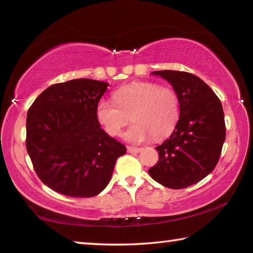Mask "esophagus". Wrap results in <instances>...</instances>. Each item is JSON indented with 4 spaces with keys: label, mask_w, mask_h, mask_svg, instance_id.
Listing matches in <instances>:
<instances>
[{
    "label": "esophagus",
    "mask_w": 253,
    "mask_h": 253,
    "mask_svg": "<svg viewBox=\"0 0 253 253\" xmlns=\"http://www.w3.org/2000/svg\"><path fill=\"white\" fill-rule=\"evenodd\" d=\"M140 151H142V148H139V147L127 146V152H128V153H132V154H135V153H139Z\"/></svg>",
    "instance_id": "esophagus-1"
}]
</instances>
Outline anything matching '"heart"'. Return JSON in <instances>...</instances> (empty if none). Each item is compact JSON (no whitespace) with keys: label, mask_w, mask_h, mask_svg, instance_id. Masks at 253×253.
<instances>
[{"label":"heart","mask_w":253,"mask_h":253,"mask_svg":"<svg viewBox=\"0 0 253 253\" xmlns=\"http://www.w3.org/2000/svg\"><path fill=\"white\" fill-rule=\"evenodd\" d=\"M96 117L107 134L118 136L132 119L125 137L131 143L160 140L174 130L179 118L177 93L151 81H135L114 92V100L101 99Z\"/></svg>","instance_id":"obj_1"}]
</instances>
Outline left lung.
Wrapping results in <instances>:
<instances>
[{
  "mask_svg": "<svg viewBox=\"0 0 253 253\" xmlns=\"http://www.w3.org/2000/svg\"><path fill=\"white\" fill-rule=\"evenodd\" d=\"M173 85L179 99L175 129L156 149L158 162L148 169L166 187L184 188L212 172L225 140L224 113L219 98L202 79L185 71H153Z\"/></svg>",
  "mask_w": 253,
  "mask_h": 253,
  "instance_id": "1",
  "label": "left lung"
}]
</instances>
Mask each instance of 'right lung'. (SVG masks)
Listing matches in <instances>:
<instances>
[{
  "label": "right lung",
  "mask_w": 253,
  "mask_h": 253,
  "mask_svg": "<svg viewBox=\"0 0 253 253\" xmlns=\"http://www.w3.org/2000/svg\"><path fill=\"white\" fill-rule=\"evenodd\" d=\"M108 84L74 79L50 85L28 110L27 151L51 190L91 198L108 185L115 163L126 153L100 128L96 107Z\"/></svg>",
  "instance_id": "right-lung-1"
}]
</instances>
